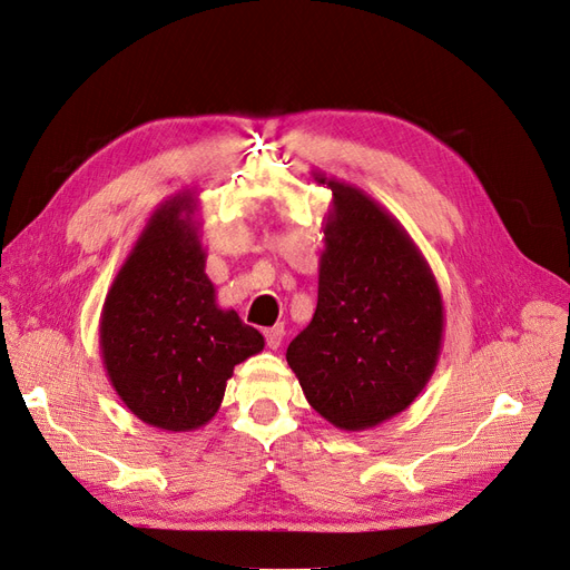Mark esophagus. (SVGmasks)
Listing matches in <instances>:
<instances>
[{
  "instance_id": "esophagus-1",
  "label": "esophagus",
  "mask_w": 570,
  "mask_h": 570,
  "mask_svg": "<svg viewBox=\"0 0 570 570\" xmlns=\"http://www.w3.org/2000/svg\"><path fill=\"white\" fill-rule=\"evenodd\" d=\"M283 336H285V327L283 325H273L268 330H264V338H266V346L276 351L283 344Z\"/></svg>"
}]
</instances>
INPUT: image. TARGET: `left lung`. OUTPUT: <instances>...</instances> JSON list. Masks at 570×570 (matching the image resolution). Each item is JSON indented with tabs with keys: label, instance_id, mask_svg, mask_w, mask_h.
I'll list each match as a JSON object with an SVG mask.
<instances>
[{
	"label": "left lung",
	"instance_id": "1",
	"mask_svg": "<svg viewBox=\"0 0 570 570\" xmlns=\"http://www.w3.org/2000/svg\"><path fill=\"white\" fill-rule=\"evenodd\" d=\"M332 189L317 306L287 364L308 404L341 430H370L412 404L438 367L444 304L419 245L381 203L346 181Z\"/></svg>",
	"mask_w": 570,
	"mask_h": 570
}]
</instances>
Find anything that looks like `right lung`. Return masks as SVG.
I'll return each mask as SVG.
<instances>
[{
  "label": "right lung",
  "mask_w": 570,
  "mask_h": 570,
  "mask_svg": "<svg viewBox=\"0 0 570 570\" xmlns=\"http://www.w3.org/2000/svg\"><path fill=\"white\" fill-rule=\"evenodd\" d=\"M196 213L194 191L151 213L100 313L109 383L142 423L168 432L210 423L236 364L264 351V336L217 304Z\"/></svg>",
  "instance_id": "right-lung-1"
}]
</instances>
